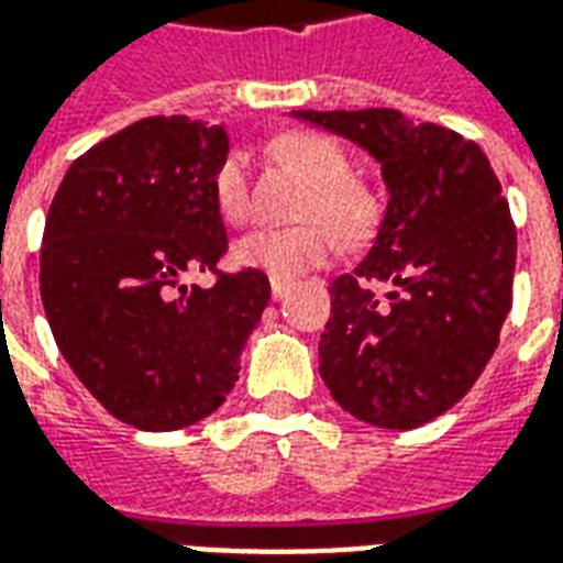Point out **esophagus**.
Instances as JSON below:
<instances>
[{
	"label": "esophagus",
	"instance_id": "esophagus-1",
	"mask_svg": "<svg viewBox=\"0 0 563 563\" xmlns=\"http://www.w3.org/2000/svg\"><path fill=\"white\" fill-rule=\"evenodd\" d=\"M289 289H292V283L271 280V298H274V301H283V298L289 295Z\"/></svg>",
	"mask_w": 563,
	"mask_h": 563
}]
</instances>
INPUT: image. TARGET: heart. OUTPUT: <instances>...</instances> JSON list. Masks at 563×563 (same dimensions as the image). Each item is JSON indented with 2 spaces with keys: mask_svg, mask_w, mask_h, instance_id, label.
<instances>
[{
  "mask_svg": "<svg viewBox=\"0 0 563 563\" xmlns=\"http://www.w3.org/2000/svg\"><path fill=\"white\" fill-rule=\"evenodd\" d=\"M274 150L289 168H295L307 184L313 186L301 217L329 222L346 244L365 241L377 222V205L365 186L346 180L350 159L341 144H334L317 132H289L274 144ZM213 198H217V210L222 213V220H246L250 198H246V165L241 153H229L220 162L217 177H213ZM334 250H338L334 234L319 222H307V225H295V229L246 232L232 246V256L241 268L258 271L271 280H295L307 271L325 265L334 256Z\"/></svg>",
  "mask_w": 563,
  "mask_h": 563,
  "instance_id": "1",
  "label": "heart"
}]
</instances>
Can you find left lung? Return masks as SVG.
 I'll list each match as a JSON object with an SVG mask.
<instances>
[{"label":"left lung","instance_id":"obj_1","mask_svg":"<svg viewBox=\"0 0 563 563\" xmlns=\"http://www.w3.org/2000/svg\"><path fill=\"white\" fill-rule=\"evenodd\" d=\"M292 117L374 156L389 192L367 256L329 286L319 374L355 419L419 428L459 404L495 355L512 307L509 205L479 144L452 129L395 108Z\"/></svg>","mask_w":563,"mask_h":563}]
</instances>
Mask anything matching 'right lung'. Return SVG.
<instances>
[{
    "label": "right lung",
    "mask_w": 563,
    "mask_h": 563,
    "mask_svg": "<svg viewBox=\"0 0 563 563\" xmlns=\"http://www.w3.org/2000/svg\"><path fill=\"white\" fill-rule=\"evenodd\" d=\"M225 126L147 117L99 141L56 189L42 241V305L59 353L104 410L141 431L210 416L268 307L258 271L180 286L229 250L213 177Z\"/></svg>",
    "instance_id": "add662e5"
}]
</instances>
